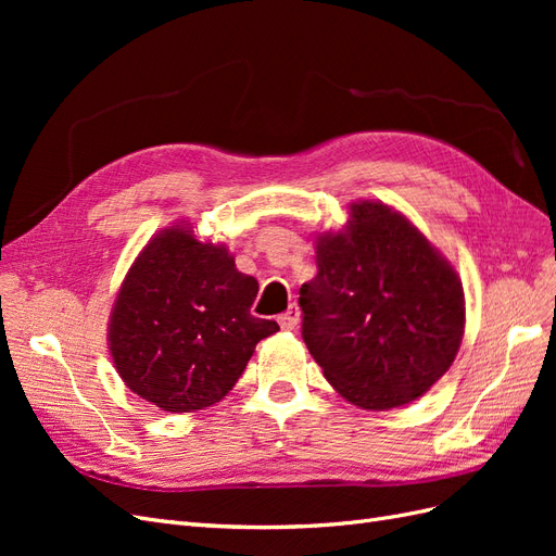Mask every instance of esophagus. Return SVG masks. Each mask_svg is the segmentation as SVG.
<instances>
[{
  "label": "esophagus",
  "mask_w": 556,
  "mask_h": 556,
  "mask_svg": "<svg viewBox=\"0 0 556 556\" xmlns=\"http://www.w3.org/2000/svg\"><path fill=\"white\" fill-rule=\"evenodd\" d=\"M299 319H301V311H299V306H296V304H290V308L285 311V313L278 317V325H280L282 329H296Z\"/></svg>",
  "instance_id": "1"
}]
</instances>
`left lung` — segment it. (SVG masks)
Listing matches in <instances>:
<instances>
[{
  "mask_svg": "<svg viewBox=\"0 0 556 556\" xmlns=\"http://www.w3.org/2000/svg\"><path fill=\"white\" fill-rule=\"evenodd\" d=\"M301 285V336L350 403L390 410L422 396L457 357L466 304L454 266L408 217L357 201L341 231L315 241Z\"/></svg>",
  "mask_w": 556,
  "mask_h": 556,
  "instance_id": "left-lung-1",
  "label": "left lung"
}]
</instances>
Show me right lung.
I'll list each match as a JSON object with an SVG mask.
<instances>
[{"label": "right lung", "instance_id": "add662e5", "mask_svg": "<svg viewBox=\"0 0 556 556\" xmlns=\"http://www.w3.org/2000/svg\"><path fill=\"white\" fill-rule=\"evenodd\" d=\"M260 285L229 250L188 223L162 229L134 260L109 319V350L134 394L194 413L229 394L255 345L278 331L250 315Z\"/></svg>", "mask_w": 556, "mask_h": 556}]
</instances>
